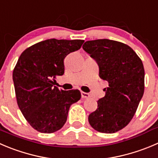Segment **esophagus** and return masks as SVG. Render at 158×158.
Instances as JSON below:
<instances>
[{
	"mask_svg": "<svg viewBox=\"0 0 158 158\" xmlns=\"http://www.w3.org/2000/svg\"><path fill=\"white\" fill-rule=\"evenodd\" d=\"M81 97L83 98H88L90 97V94L88 93L84 92V91H81Z\"/></svg>",
	"mask_w": 158,
	"mask_h": 158,
	"instance_id": "esophagus-1",
	"label": "esophagus"
}]
</instances>
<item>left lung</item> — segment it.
Segmentation results:
<instances>
[{"label": "left lung", "instance_id": "8db88e82", "mask_svg": "<svg viewBox=\"0 0 158 158\" xmlns=\"http://www.w3.org/2000/svg\"><path fill=\"white\" fill-rule=\"evenodd\" d=\"M82 47L97 62L99 77L109 83L88 122L100 133L118 132L131 121L143 94L142 60L131 47L114 40L87 41Z\"/></svg>", "mask_w": 158, "mask_h": 158}]
</instances>
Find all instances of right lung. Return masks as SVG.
I'll list each match as a JSON object with an SVG mask.
<instances>
[{"instance_id": "1", "label": "right lung", "mask_w": 158, "mask_h": 158, "mask_svg": "<svg viewBox=\"0 0 158 158\" xmlns=\"http://www.w3.org/2000/svg\"><path fill=\"white\" fill-rule=\"evenodd\" d=\"M84 40L50 39L22 52L13 70L17 103L33 129L52 133L65 124L70 106L80 100L79 90L64 91L55 85L64 73V58L78 50Z\"/></svg>"}]
</instances>
